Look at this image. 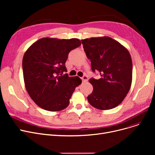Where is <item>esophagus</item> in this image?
<instances>
[{
	"instance_id": "1",
	"label": "esophagus",
	"mask_w": 155,
	"mask_h": 155,
	"mask_svg": "<svg viewBox=\"0 0 155 155\" xmlns=\"http://www.w3.org/2000/svg\"><path fill=\"white\" fill-rule=\"evenodd\" d=\"M82 78V80L83 82H87V81H88V77H87V76H86V75L83 76L82 78Z\"/></svg>"
}]
</instances>
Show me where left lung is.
Returning <instances> with one entry per match:
<instances>
[{"label":"left lung","instance_id":"8db88e82","mask_svg":"<svg viewBox=\"0 0 155 155\" xmlns=\"http://www.w3.org/2000/svg\"><path fill=\"white\" fill-rule=\"evenodd\" d=\"M87 57L91 60L93 71L101 78L89 80L93 92L87 97L92 106L109 110L125 99L132 84L133 63L127 49L108 36L82 40Z\"/></svg>","mask_w":155,"mask_h":155}]
</instances>
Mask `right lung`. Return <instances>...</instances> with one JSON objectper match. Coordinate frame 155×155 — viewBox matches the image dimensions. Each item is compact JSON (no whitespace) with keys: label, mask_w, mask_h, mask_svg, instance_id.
<instances>
[{"label":"right lung","mask_w":155,"mask_h":155,"mask_svg":"<svg viewBox=\"0 0 155 155\" xmlns=\"http://www.w3.org/2000/svg\"><path fill=\"white\" fill-rule=\"evenodd\" d=\"M81 45L77 38H43L26 50L22 59L24 84L31 99L41 108L60 111L67 108L78 77H68L65 63L69 52Z\"/></svg>","instance_id":"1"}]
</instances>
